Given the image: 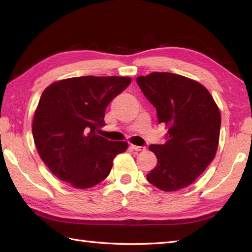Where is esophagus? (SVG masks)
I'll use <instances>...</instances> for the list:
<instances>
[{
  "mask_svg": "<svg viewBox=\"0 0 252 252\" xmlns=\"http://www.w3.org/2000/svg\"><path fill=\"white\" fill-rule=\"evenodd\" d=\"M130 147L133 149V151H135V152H144L146 149L145 146H137V145H131Z\"/></svg>",
  "mask_w": 252,
  "mask_h": 252,
  "instance_id": "obj_1",
  "label": "esophagus"
}]
</instances>
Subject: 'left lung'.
<instances>
[{
	"mask_svg": "<svg viewBox=\"0 0 252 252\" xmlns=\"http://www.w3.org/2000/svg\"><path fill=\"white\" fill-rule=\"evenodd\" d=\"M143 94L168 132L153 144L157 165L146 178L157 189L173 191L190 185L216 156L221 115L209 91L194 80L170 72L137 77Z\"/></svg>",
	"mask_w": 252,
	"mask_h": 252,
	"instance_id": "1",
	"label": "left lung"
}]
</instances>
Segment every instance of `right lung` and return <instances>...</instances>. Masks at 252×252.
Segmentation results:
<instances>
[{
	"mask_svg": "<svg viewBox=\"0 0 252 252\" xmlns=\"http://www.w3.org/2000/svg\"><path fill=\"white\" fill-rule=\"evenodd\" d=\"M126 77H78L51 84L34 112L32 134L41 159L52 173L77 189L104 181L112 160L127 148L126 142L99 136L105 110L123 92Z\"/></svg>",
	"mask_w": 252,
	"mask_h": 252,
	"instance_id": "1",
	"label": "right lung"
}]
</instances>
